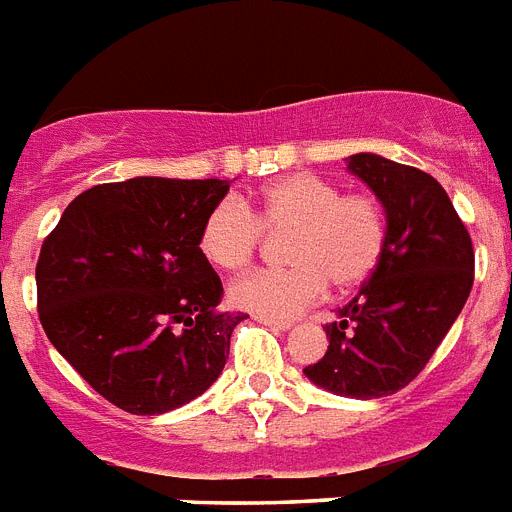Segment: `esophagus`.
I'll return each instance as SVG.
<instances>
[{"instance_id": "1", "label": "esophagus", "mask_w": 512, "mask_h": 512, "mask_svg": "<svg viewBox=\"0 0 512 512\" xmlns=\"http://www.w3.org/2000/svg\"><path fill=\"white\" fill-rule=\"evenodd\" d=\"M259 323L269 326V329H277V331H287L292 326L290 321H277V318H266V316H253Z\"/></svg>"}]
</instances>
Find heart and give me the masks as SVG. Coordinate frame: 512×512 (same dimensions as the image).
<instances>
[{"mask_svg":"<svg viewBox=\"0 0 512 512\" xmlns=\"http://www.w3.org/2000/svg\"><path fill=\"white\" fill-rule=\"evenodd\" d=\"M264 235H287L282 256L292 266L238 279L230 300L256 316L285 318L316 303L326 285L352 292L365 285L386 251L388 222L381 199L349 191L316 173H292L243 202L214 204L199 230L204 259L222 272L248 266Z\"/></svg>","mask_w":512,"mask_h":512,"instance_id":"obj_1","label":"heart"}]
</instances>
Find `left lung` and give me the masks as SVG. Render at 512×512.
Returning a JSON list of instances; mask_svg holds the SVG:
<instances>
[{
	"label": "left lung",
	"mask_w": 512,
	"mask_h": 512,
	"mask_svg": "<svg viewBox=\"0 0 512 512\" xmlns=\"http://www.w3.org/2000/svg\"><path fill=\"white\" fill-rule=\"evenodd\" d=\"M386 209V251L373 277L326 323L329 349L303 370L336 396L381 399L417 378L474 285L466 225L430 173L373 152L347 157Z\"/></svg>",
	"instance_id": "8db88e82"
}]
</instances>
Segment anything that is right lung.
Listing matches in <instances>:
<instances>
[{"label": "right lung", "mask_w": 512, "mask_h": 512, "mask_svg": "<svg viewBox=\"0 0 512 512\" xmlns=\"http://www.w3.org/2000/svg\"><path fill=\"white\" fill-rule=\"evenodd\" d=\"M230 181L139 176L82 191L43 240L38 318L59 355L129 414L202 396L225 368L243 313L220 310L222 282L199 230Z\"/></svg>", "instance_id": "obj_1"}]
</instances>
